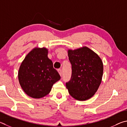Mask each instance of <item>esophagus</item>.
Instances as JSON below:
<instances>
[{
  "mask_svg": "<svg viewBox=\"0 0 127 127\" xmlns=\"http://www.w3.org/2000/svg\"><path fill=\"white\" fill-rule=\"evenodd\" d=\"M58 73H59V74H60V75L62 76V70L61 69H59L58 70Z\"/></svg>",
  "mask_w": 127,
  "mask_h": 127,
  "instance_id": "1",
  "label": "esophagus"
}]
</instances>
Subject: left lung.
Returning a JSON list of instances; mask_svg holds the SVG:
<instances>
[{"instance_id": "obj_1", "label": "left lung", "mask_w": 127, "mask_h": 127, "mask_svg": "<svg viewBox=\"0 0 127 127\" xmlns=\"http://www.w3.org/2000/svg\"><path fill=\"white\" fill-rule=\"evenodd\" d=\"M69 60L71 64V76L66 83L70 95L78 100L92 98L102 82L103 64L102 59L87 47L68 50Z\"/></svg>"}]
</instances>
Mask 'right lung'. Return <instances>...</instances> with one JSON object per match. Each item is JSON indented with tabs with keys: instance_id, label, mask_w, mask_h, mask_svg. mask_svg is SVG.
<instances>
[{
	"instance_id": "right-lung-1",
	"label": "right lung",
	"mask_w": 127,
	"mask_h": 127,
	"mask_svg": "<svg viewBox=\"0 0 127 127\" xmlns=\"http://www.w3.org/2000/svg\"><path fill=\"white\" fill-rule=\"evenodd\" d=\"M45 48H35L22 62L18 71L20 86L28 95L33 98L44 97L50 93L52 86L61 79L48 57Z\"/></svg>"
}]
</instances>
